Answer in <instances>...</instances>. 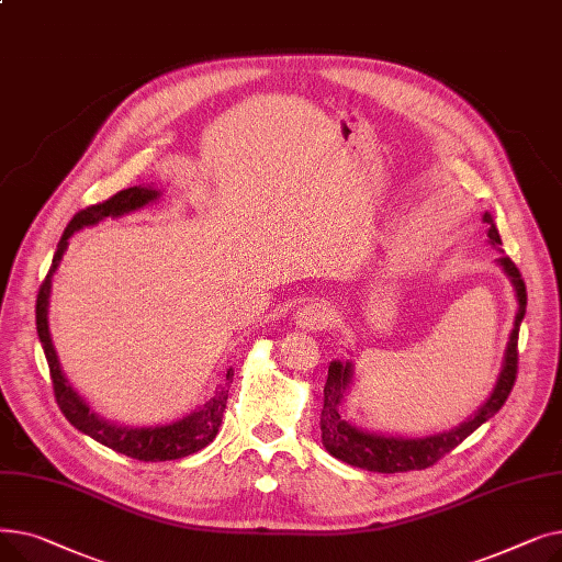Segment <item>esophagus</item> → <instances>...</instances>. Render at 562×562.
<instances>
[{"instance_id":"1","label":"esophagus","mask_w":562,"mask_h":562,"mask_svg":"<svg viewBox=\"0 0 562 562\" xmlns=\"http://www.w3.org/2000/svg\"><path fill=\"white\" fill-rule=\"evenodd\" d=\"M333 321V310L326 303H307L299 307V312L293 314V323L303 330H323L328 328Z\"/></svg>"}]
</instances>
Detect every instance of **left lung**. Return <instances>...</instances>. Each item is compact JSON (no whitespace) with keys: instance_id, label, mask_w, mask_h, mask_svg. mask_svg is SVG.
Masks as SVG:
<instances>
[{"instance_id":"8db88e82","label":"left lung","mask_w":562,"mask_h":562,"mask_svg":"<svg viewBox=\"0 0 562 562\" xmlns=\"http://www.w3.org/2000/svg\"><path fill=\"white\" fill-rule=\"evenodd\" d=\"M483 221L487 223V244L501 252L498 248L501 236L492 214L485 212ZM496 266L506 273V278L515 289L517 312H515V323L506 344L504 364H501L496 385L492 394L485 398V403L474 412V415L467 417L456 428L426 435V437H405V435L364 430L348 424L339 412L344 396L352 385V378H356V364L350 360L346 362L335 360L328 367V382H326V390H323V409H321V441L333 458L350 467L378 471V474H398V471L426 469L435 464L439 458L451 453L462 439H467L479 426H483L496 415L501 405H504L506 398L510 396V390L515 385L517 339H519V326L526 314V284L521 280L519 269L506 255H501L496 259Z\"/></svg>"}]
</instances>
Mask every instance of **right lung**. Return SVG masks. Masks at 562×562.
<instances>
[{"instance_id": "1", "label": "right lung", "mask_w": 562, "mask_h": 562, "mask_svg": "<svg viewBox=\"0 0 562 562\" xmlns=\"http://www.w3.org/2000/svg\"><path fill=\"white\" fill-rule=\"evenodd\" d=\"M161 198V189L157 187H132L121 193H115L106 202L86 206L75 218L68 223L61 241L56 246L49 273L45 282L41 284L38 301H36V330L41 346L45 350V358L49 364V375L54 385V396L58 407L66 415V419L83 435L93 437L100 445L113 449L115 453H123L134 460L143 462H164V460H180L187 456L198 453L204 449L210 441H214L221 424H223V412L227 405V380L234 375L232 369L225 371V382L216 387L214 396L206 398L204 405L195 407L191 415L170 422V424H157V426H130V424H117L111 419L100 417L95 409H91L79 392L70 385L66 373L61 371V362L52 344L49 335V293H52V278L58 269V263L64 259V252L68 250L70 236L83 227H93L102 223L104 218H121L132 212L143 210L145 204L157 202Z\"/></svg>"}]
</instances>
